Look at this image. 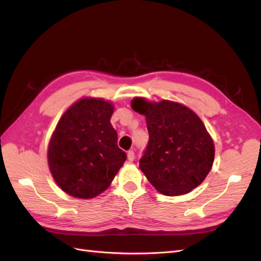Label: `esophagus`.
I'll list each match as a JSON object with an SVG mask.
<instances>
[{
    "mask_svg": "<svg viewBox=\"0 0 261 261\" xmlns=\"http://www.w3.org/2000/svg\"><path fill=\"white\" fill-rule=\"evenodd\" d=\"M126 156H127V160H129V162H134V160H135V152H134V150L127 151Z\"/></svg>",
    "mask_w": 261,
    "mask_h": 261,
    "instance_id": "obj_1",
    "label": "esophagus"
}]
</instances>
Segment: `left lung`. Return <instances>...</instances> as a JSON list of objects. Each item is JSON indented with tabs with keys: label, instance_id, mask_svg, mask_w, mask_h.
<instances>
[{
	"label": "left lung",
	"instance_id": "8db88e82",
	"mask_svg": "<svg viewBox=\"0 0 261 261\" xmlns=\"http://www.w3.org/2000/svg\"><path fill=\"white\" fill-rule=\"evenodd\" d=\"M136 112L146 116L149 142L139 167L156 190L182 195L205 179L214 162V143L202 120L179 103L132 99Z\"/></svg>",
	"mask_w": 261,
	"mask_h": 261
}]
</instances>
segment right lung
<instances>
[{
	"instance_id": "1",
	"label": "right lung",
	"mask_w": 261,
	"mask_h": 261,
	"mask_svg": "<svg viewBox=\"0 0 261 261\" xmlns=\"http://www.w3.org/2000/svg\"><path fill=\"white\" fill-rule=\"evenodd\" d=\"M114 107L102 98L77 101L60 118L48 146L55 181L68 195L93 198L104 192L126 159L111 124Z\"/></svg>"
}]
</instances>
